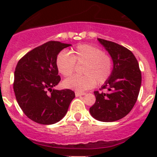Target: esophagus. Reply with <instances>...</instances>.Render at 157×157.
Wrapping results in <instances>:
<instances>
[{"mask_svg":"<svg viewBox=\"0 0 157 157\" xmlns=\"http://www.w3.org/2000/svg\"><path fill=\"white\" fill-rule=\"evenodd\" d=\"M75 94H76V97H79V96L85 95L86 93H85V92H78V91H76V92H75Z\"/></svg>","mask_w":157,"mask_h":157,"instance_id":"34e87169","label":"esophagus"}]
</instances>
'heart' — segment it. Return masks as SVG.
Here are the masks:
<instances>
[{
  "mask_svg": "<svg viewBox=\"0 0 157 157\" xmlns=\"http://www.w3.org/2000/svg\"><path fill=\"white\" fill-rule=\"evenodd\" d=\"M56 67L63 76L74 73L76 65H81L83 76H76L63 81L65 88L78 92L90 90L97 85L104 84L112 75L113 62L112 57L100 48L91 45H80L70 51H62L57 55Z\"/></svg>",
  "mask_w": 157,
  "mask_h": 157,
  "instance_id": "heart-1",
  "label": "heart"
}]
</instances>
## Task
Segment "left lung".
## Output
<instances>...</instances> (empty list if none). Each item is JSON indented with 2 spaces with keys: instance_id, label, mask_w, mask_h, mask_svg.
Here are the masks:
<instances>
[{
  "instance_id": "1",
  "label": "left lung",
  "mask_w": 157,
  "mask_h": 157,
  "mask_svg": "<svg viewBox=\"0 0 157 157\" xmlns=\"http://www.w3.org/2000/svg\"><path fill=\"white\" fill-rule=\"evenodd\" d=\"M113 62L112 75L102 86L107 93L94 91L96 101L90 108L94 119L116 121L124 117L134 107L139 96L142 75L133 53L117 43L98 38Z\"/></svg>"
}]
</instances>
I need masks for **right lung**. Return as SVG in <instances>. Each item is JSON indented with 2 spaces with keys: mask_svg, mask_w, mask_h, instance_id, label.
<instances>
[{
  "mask_svg": "<svg viewBox=\"0 0 157 157\" xmlns=\"http://www.w3.org/2000/svg\"><path fill=\"white\" fill-rule=\"evenodd\" d=\"M49 41L33 49L18 61L14 71L13 91L24 114L41 124L59 122L67 114L75 93L54 87L61 78L56 67L57 55L70 46Z\"/></svg>",
  "mask_w": 157,
  "mask_h": 157,
  "instance_id": "1",
  "label": "right lung"
}]
</instances>
